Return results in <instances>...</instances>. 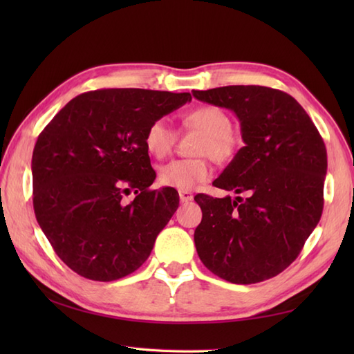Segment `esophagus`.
I'll list each match as a JSON object with an SVG mask.
<instances>
[{
    "instance_id": "obj_1",
    "label": "esophagus",
    "mask_w": 354,
    "mask_h": 354,
    "mask_svg": "<svg viewBox=\"0 0 354 354\" xmlns=\"http://www.w3.org/2000/svg\"><path fill=\"white\" fill-rule=\"evenodd\" d=\"M179 199L181 202H189L193 199V194L189 190H179Z\"/></svg>"
}]
</instances>
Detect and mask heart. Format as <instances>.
Returning <instances> with one entry per match:
<instances>
[{
	"instance_id": "1",
	"label": "heart",
	"mask_w": 354,
	"mask_h": 354,
	"mask_svg": "<svg viewBox=\"0 0 354 354\" xmlns=\"http://www.w3.org/2000/svg\"><path fill=\"white\" fill-rule=\"evenodd\" d=\"M183 123L189 129L201 132L196 145L198 155H208L217 162L231 161L240 147L239 135L231 129V117L222 108L205 104L192 109L185 114ZM176 133L165 120H155L147 127L145 146L155 158L167 156L175 146ZM213 175L212 165L205 156L193 160H175L162 165L158 171V179L165 187L192 190L201 183L208 181Z\"/></svg>"
}]
</instances>
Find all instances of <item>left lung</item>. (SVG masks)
I'll return each mask as SVG.
<instances>
[{"label":"left lung","instance_id":"8db88e82","mask_svg":"<svg viewBox=\"0 0 354 354\" xmlns=\"http://www.w3.org/2000/svg\"><path fill=\"white\" fill-rule=\"evenodd\" d=\"M193 97L234 112L245 142L213 183L237 196H194L199 259L230 283L268 280L298 257L321 219L324 141L301 104L278 89L232 85Z\"/></svg>","mask_w":354,"mask_h":354}]
</instances>
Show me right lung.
I'll list each match as a JSON object with an SVG mask.
<instances>
[{
  "label": "right lung",
  "instance_id": "1",
  "mask_svg": "<svg viewBox=\"0 0 354 354\" xmlns=\"http://www.w3.org/2000/svg\"><path fill=\"white\" fill-rule=\"evenodd\" d=\"M190 100L189 93L97 89L74 97L37 137L36 221L74 272L114 281L147 260L179 196L171 187L150 189L156 175L145 135L155 120Z\"/></svg>",
  "mask_w": 354,
  "mask_h": 354
}]
</instances>
